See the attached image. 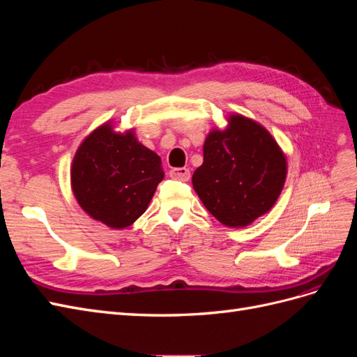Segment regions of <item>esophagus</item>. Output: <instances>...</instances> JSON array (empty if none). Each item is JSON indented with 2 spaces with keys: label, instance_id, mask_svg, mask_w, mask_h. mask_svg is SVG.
<instances>
[{
  "label": "esophagus",
  "instance_id": "obj_1",
  "mask_svg": "<svg viewBox=\"0 0 357 357\" xmlns=\"http://www.w3.org/2000/svg\"><path fill=\"white\" fill-rule=\"evenodd\" d=\"M169 176L176 180L188 181L190 178V171L188 168H172L169 171Z\"/></svg>",
  "mask_w": 357,
  "mask_h": 357
}]
</instances>
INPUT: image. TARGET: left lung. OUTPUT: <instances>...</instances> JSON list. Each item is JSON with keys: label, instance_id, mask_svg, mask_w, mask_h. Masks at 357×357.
<instances>
[{"label": "left lung", "instance_id": "8db88e82", "mask_svg": "<svg viewBox=\"0 0 357 357\" xmlns=\"http://www.w3.org/2000/svg\"><path fill=\"white\" fill-rule=\"evenodd\" d=\"M286 156L266 129L241 114L205 138L204 162L192 176L199 199L215 219L243 228L273 208L284 186Z\"/></svg>", "mask_w": 357, "mask_h": 357}]
</instances>
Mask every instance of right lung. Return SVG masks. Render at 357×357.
Masks as SVG:
<instances>
[{
	"label": "right lung",
	"instance_id": "add662e5",
	"mask_svg": "<svg viewBox=\"0 0 357 357\" xmlns=\"http://www.w3.org/2000/svg\"><path fill=\"white\" fill-rule=\"evenodd\" d=\"M164 178L160 158L134 131L114 132L104 123L83 139L71 167V188L92 219L114 229L132 225Z\"/></svg>",
	"mask_w": 357,
	"mask_h": 357
}]
</instances>
